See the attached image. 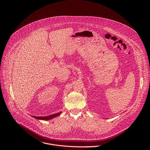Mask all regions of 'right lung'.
Instances as JSON below:
<instances>
[{
    "label": "right lung",
    "instance_id": "add662e5",
    "mask_svg": "<svg viewBox=\"0 0 150 150\" xmlns=\"http://www.w3.org/2000/svg\"><path fill=\"white\" fill-rule=\"evenodd\" d=\"M61 114V112H58L57 114H54L49 116H46V117H35V116H33L34 118H36V119H39V120H50L54 117H55L57 116H58L59 114Z\"/></svg>",
    "mask_w": 150,
    "mask_h": 150
}]
</instances>
